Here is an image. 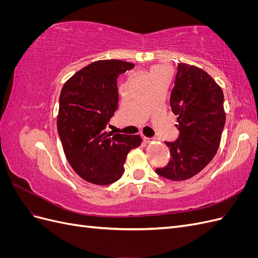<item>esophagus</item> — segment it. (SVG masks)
<instances>
[{"label":"esophagus","mask_w":258,"mask_h":258,"mask_svg":"<svg viewBox=\"0 0 258 258\" xmlns=\"http://www.w3.org/2000/svg\"><path fill=\"white\" fill-rule=\"evenodd\" d=\"M143 141L145 143H150L152 141V139L151 138H147V137H143Z\"/></svg>","instance_id":"1"}]
</instances>
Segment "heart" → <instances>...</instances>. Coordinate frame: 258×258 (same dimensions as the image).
Listing matches in <instances>:
<instances>
[{
  "instance_id": "1",
  "label": "heart",
  "mask_w": 258,
  "mask_h": 258,
  "mask_svg": "<svg viewBox=\"0 0 258 258\" xmlns=\"http://www.w3.org/2000/svg\"><path fill=\"white\" fill-rule=\"evenodd\" d=\"M162 70H166V69H165V68H162V67H154V68L152 69V74H154L155 72L162 71Z\"/></svg>"
}]
</instances>
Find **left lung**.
<instances>
[{
    "label": "left lung",
    "mask_w": 258,
    "mask_h": 258,
    "mask_svg": "<svg viewBox=\"0 0 258 258\" xmlns=\"http://www.w3.org/2000/svg\"><path fill=\"white\" fill-rule=\"evenodd\" d=\"M170 104L177 115L179 135L176 141L165 142L171 158L156 173L184 181L205 169L218 150L226 121L224 93L202 69L178 63Z\"/></svg>",
    "instance_id": "obj_1"
}]
</instances>
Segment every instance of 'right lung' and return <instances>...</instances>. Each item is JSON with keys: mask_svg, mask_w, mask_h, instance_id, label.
Wrapping results in <instances>:
<instances>
[{"mask_svg": "<svg viewBox=\"0 0 258 258\" xmlns=\"http://www.w3.org/2000/svg\"><path fill=\"white\" fill-rule=\"evenodd\" d=\"M134 68V63L121 60L92 62L61 90L58 134L69 163L89 183L110 185L118 181L128 153L141 145L140 136L106 131L118 107L117 79Z\"/></svg>", "mask_w": 258, "mask_h": 258, "instance_id": "obj_1", "label": "right lung"}]
</instances>
